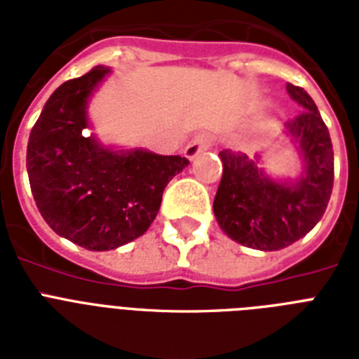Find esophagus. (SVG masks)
I'll use <instances>...</instances> for the list:
<instances>
[{
  "label": "esophagus",
  "instance_id": "34e87169",
  "mask_svg": "<svg viewBox=\"0 0 359 359\" xmlns=\"http://www.w3.org/2000/svg\"><path fill=\"white\" fill-rule=\"evenodd\" d=\"M212 143V135L210 134H197L194 140L186 145L184 149V156L188 160H194L196 156H199L201 152H205Z\"/></svg>",
  "mask_w": 359,
  "mask_h": 359
}]
</instances>
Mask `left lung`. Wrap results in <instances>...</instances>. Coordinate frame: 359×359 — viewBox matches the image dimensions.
Instances as JSON below:
<instances>
[{"instance_id": "8db88e82", "label": "left lung", "mask_w": 359, "mask_h": 359, "mask_svg": "<svg viewBox=\"0 0 359 359\" xmlns=\"http://www.w3.org/2000/svg\"><path fill=\"white\" fill-rule=\"evenodd\" d=\"M287 93L302 108L287 123V137L302 160L296 179H273L262 169L261 154L219 152L224 173L214 216L225 235L253 250H283L306 236L323 218L334 188V149L317 104L292 83Z\"/></svg>"}]
</instances>
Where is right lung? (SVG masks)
<instances>
[{"label":"right lung","instance_id":"1","mask_svg":"<svg viewBox=\"0 0 359 359\" xmlns=\"http://www.w3.org/2000/svg\"><path fill=\"white\" fill-rule=\"evenodd\" d=\"M111 74L98 65L48 98L27 141V175L39 212L59 236L109 251L145 233L162 194L188 165L182 156L104 145L91 132L89 100Z\"/></svg>","mask_w":359,"mask_h":359}]
</instances>
